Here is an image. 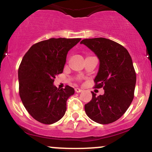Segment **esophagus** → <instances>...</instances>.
I'll list each match as a JSON object with an SVG mask.
<instances>
[{
	"label": "esophagus",
	"mask_w": 152,
	"mask_h": 152,
	"mask_svg": "<svg viewBox=\"0 0 152 152\" xmlns=\"http://www.w3.org/2000/svg\"><path fill=\"white\" fill-rule=\"evenodd\" d=\"M75 91H76V93H80V92L82 91V90L80 89V88H75Z\"/></svg>",
	"instance_id": "34e87169"
}]
</instances>
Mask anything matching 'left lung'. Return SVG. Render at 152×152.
<instances>
[{
	"mask_svg": "<svg viewBox=\"0 0 152 152\" xmlns=\"http://www.w3.org/2000/svg\"><path fill=\"white\" fill-rule=\"evenodd\" d=\"M81 44L88 47L99 59L95 88H102L104 94L85 104L84 109L91 119L101 124L116 121L129 107L134 99L136 76L132 57L119 43L105 38L83 39Z\"/></svg>",
	"mask_w": 152,
	"mask_h": 152,
	"instance_id": "left-lung-1",
	"label": "left lung"
}]
</instances>
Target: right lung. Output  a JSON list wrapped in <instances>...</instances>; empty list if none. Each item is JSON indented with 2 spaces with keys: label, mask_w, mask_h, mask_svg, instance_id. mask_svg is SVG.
<instances>
[{
  "label": "right lung",
  "mask_w": 152,
  "mask_h": 152,
  "mask_svg": "<svg viewBox=\"0 0 152 152\" xmlns=\"http://www.w3.org/2000/svg\"><path fill=\"white\" fill-rule=\"evenodd\" d=\"M81 38H50L35 43L24 55L18 69L19 95L29 114L36 121L51 124L65 114L72 87L58 88L54 78L61 74L69 50Z\"/></svg>",
  "instance_id": "obj_1"
}]
</instances>
